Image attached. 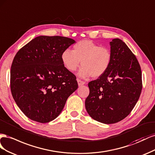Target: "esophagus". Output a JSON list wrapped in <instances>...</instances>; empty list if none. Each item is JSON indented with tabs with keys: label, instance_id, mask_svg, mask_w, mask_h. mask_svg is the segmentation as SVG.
Returning a JSON list of instances; mask_svg holds the SVG:
<instances>
[{
	"label": "esophagus",
	"instance_id": "esophagus-1",
	"mask_svg": "<svg viewBox=\"0 0 155 155\" xmlns=\"http://www.w3.org/2000/svg\"><path fill=\"white\" fill-rule=\"evenodd\" d=\"M77 82H78V84L79 86L85 84V82L82 81L81 80H80V79H77Z\"/></svg>",
	"mask_w": 155,
	"mask_h": 155
}]
</instances>
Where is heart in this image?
<instances>
[{
  "label": "heart",
  "mask_w": 155,
  "mask_h": 155,
  "mask_svg": "<svg viewBox=\"0 0 155 155\" xmlns=\"http://www.w3.org/2000/svg\"><path fill=\"white\" fill-rule=\"evenodd\" d=\"M64 67L74 71L81 64L78 72L82 78H98L107 71L112 61V53L108 48L102 47L91 40H82L73 45V51L64 50L61 54Z\"/></svg>",
  "instance_id": "1"
}]
</instances>
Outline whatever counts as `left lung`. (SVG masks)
<instances>
[{
	"instance_id": "8db88e82",
	"label": "left lung",
	"mask_w": 155,
	"mask_h": 155,
	"mask_svg": "<svg viewBox=\"0 0 155 155\" xmlns=\"http://www.w3.org/2000/svg\"><path fill=\"white\" fill-rule=\"evenodd\" d=\"M112 61L107 71L88 83L86 111L95 120L112 124L125 118L142 89L141 71L135 55L121 39L110 42Z\"/></svg>"
}]
</instances>
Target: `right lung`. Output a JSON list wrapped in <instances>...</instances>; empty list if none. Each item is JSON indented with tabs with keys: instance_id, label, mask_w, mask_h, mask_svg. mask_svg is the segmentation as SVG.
<instances>
[{
	"instance_id": "obj_1",
	"label": "right lung",
	"mask_w": 155,
	"mask_h": 155,
	"mask_svg": "<svg viewBox=\"0 0 155 155\" xmlns=\"http://www.w3.org/2000/svg\"><path fill=\"white\" fill-rule=\"evenodd\" d=\"M62 36H38L17 52L10 71L12 94L26 116L39 123L58 117L68 97L78 88L76 77L61 60L74 43Z\"/></svg>"
}]
</instances>
